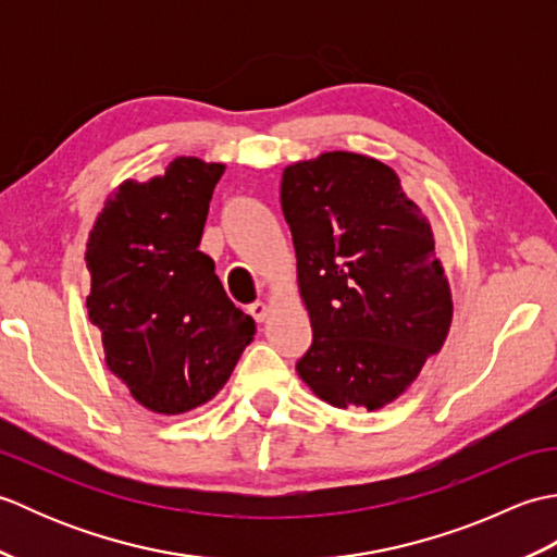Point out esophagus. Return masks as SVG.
<instances>
[{
	"label": "esophagus",
	"instance_id": "1",
	"mask_svg": "<svg viewBox=\"0 0 557 557\" xmlns=\"http://www.w3.org/2000/svg\"><path fill=\"white\" fill-rule=\"evenodd\" d=\"M248 313L253 315L256 323H263L265 318H268V313H270V306L265 301H256V304L248 306Z\"/></svg>",
	"mask_w": 557,
	"mask_h": 557
}]
</instances>
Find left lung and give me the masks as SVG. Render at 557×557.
Here are the masks:
<instances>
[{
    "mask_svg": "<svg viewBox=\"0 0 557 557\" xmlns=\"http://www.w3.org/2000/svg\"><path fill=\"white\" fill-rule=\"evenodd\" d=\"M280 200L313 327L301 381L337 409L389 405L453 323L431 222L393 168L347 150L292 162Z\"/></svg>",
    "mask_w": 557,
    "mask_h": 557,
    "instance_id": "8db88e82",
    "label": "left lung"
}]
</instances>
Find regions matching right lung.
<instances>
[{
  "label": "right lung",
  "instance_id": "1",
  "mask_svg": "<svg viewBox=\"0 0 557 557\" xmlns=\"http://www.w3.org/2000/svg\"><path fill=\"white\" fill-rule=\"evenodd\" d=\"M222 174V162L176 158L144 184L126 180L88 236L86 309L104 363L140 407L164 417L215 397L256 335L198 251Z\"/></svg>",
  "mask_w": 557,
  "mask_h": 557
}]
</instances>
